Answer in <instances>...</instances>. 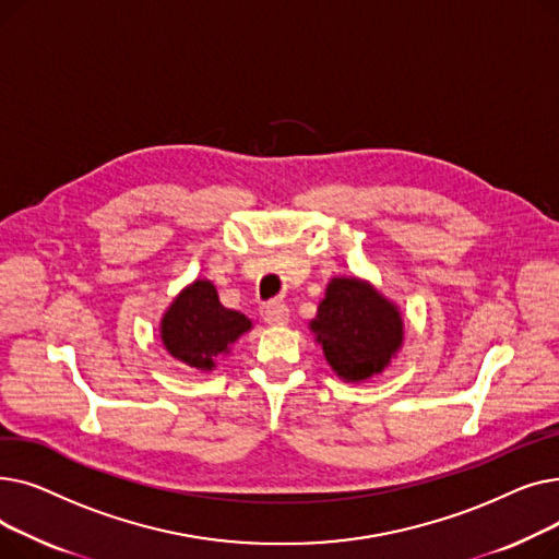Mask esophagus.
Wrapping results in <instances>:
<instances>
[{"mask_svg": "<svg viewBox=\"0 0 559 559\" xmlns=\"http://www.w3.org/2000/svg\"><path fill=\"white\" fill-rule=\"evenodd\" d=\"M262 319L267 321L270 326H283L289 321V308L281 301H270L267 306H262Z\"/></svg>", "mask_w": 559, "mask_h": 559, "instance_id": "34e87169", "label": "esophagus"}]
</instances>
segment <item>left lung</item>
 <instances>
[{"label":"left lung","mask_w":559,"mask_h":559,"mask_svg":"<svg viewBox=\"0 0 559 559\" xmlns=\"http://www.w3.org/2000/svg\"><path fill=\"white\" fill-rule=\"evenodd\" d=\"M333 371L358 383L383 371L403 344L399 308L360 278H331L310 321Z\"/></svg>","instance_id":"obj_1"}]
</instances>
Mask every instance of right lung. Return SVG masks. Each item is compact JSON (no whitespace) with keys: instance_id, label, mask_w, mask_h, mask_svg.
Here are the masks:
<instances>
[{"instance_id":"1","label":"right lung","mask_w":559,"mask_h":559,"mask_svg":"<svg viewBox=\"0 0 559 559\" xmlns=\"http://www.w3.org/2000/svg\"><path fill=\"white\" fill-rule=\"evenodd\" d=\"M251 331V319L219 304L211 281H194L171 301L160 319V340L167 354L188 367L211 371L230 344Z\"/></svg>"}]
</instances>
